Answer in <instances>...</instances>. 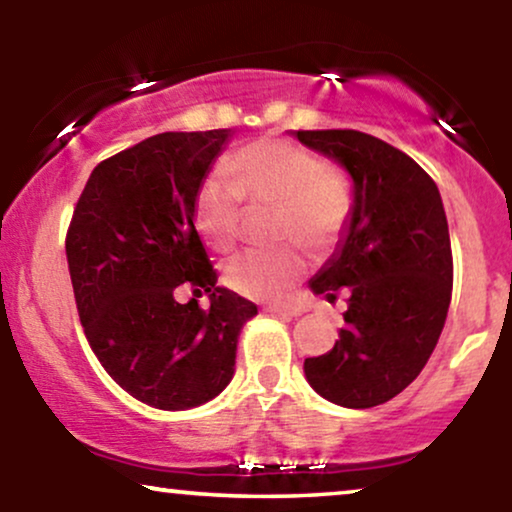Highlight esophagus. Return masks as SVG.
Segmentation results:
<instances>
[{"mask_svg":"<svg viewBox=\"0 0 512 512\" xmlns=\"http://www.w3.org/2000/svg\"><path fill=\"white\" fill-rule=\"evenodd\" d=\"M269 313L276 315V317H298L305 313V305L301 303H291V305H272L269 308Z\"/></svg>","mask_w":512,"mask_h":512,"instance_id":"esophagus-1","label":"esophagus"}]
</instances>
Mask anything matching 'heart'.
Returning <instances> with one entry per match:
<instances>
[{
  "label": "heart",
  "instance_id": "heart-1",
  "mask_svg": "<svg viewBox=\"0 0 512 512\" xmlns=\"http://www.w3.org/2000/svg\"><path fill=\"white\" fill-rule=\"evenodd\" d=\"M245 202L250 207H276V236L317 250L337 240L351 209L349 190L320 158L279 139L248 144L228 163V178L211 175L202 182L195 221L211 248H236L243 236ZM305 267V252L296 245L245 252L226 264V281L243 296L281 298L301 279Z\"/></svg>",
  "mask_w": 512,
  "mask_h": 512
}]
</instances>
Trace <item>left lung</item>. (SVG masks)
Masks as SVG:
<instances>
[{
	"label": "left lung",
	"mask_w": 512,
	"mask_h": 512,
	"mask_svg": "<svg viewBox=\"0 0 512 512\" xmlns=\"http://www.w3.org/2000/svg\"><path fill=\"white\" fill-rule=\"evenodd\" d=\"M298 142L351 178L349 219L310 291L349 296L334 349L305 358L327 402L368 409L397 397L436 349L452 293L448 219L436 182L414 158L356 129H301Z\"/></svg>",
	"instance_id": "left-lung-1"
}]
</instances>
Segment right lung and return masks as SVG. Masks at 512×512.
Segmentation results:
<instances>
[{"label":"right lung","instance_id":"right-lung-1","mask_svg":"<svg viewBox=\"0 0 512 512\" xmlns=\"http://www.w3.org/2000/svg\"><path fill=\"white\" fill-rule=\"evenodd\" d=\"M231 129L163 132L93 168L67 231L76 310L93 354L122 390L185 411L221 395L257 305L216 286L195 202ZM190 285L196 298L172 293Z\"/></svg>","mask_w":512,"mask_h":512}]
</instances>
